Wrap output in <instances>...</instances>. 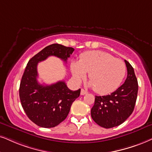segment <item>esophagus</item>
Wrapping results in <instances>:
<instances>
[{
	"instance_id": "34e87169",
	"label": "esophagus",
	"mask_w": 152,
	"mask_h": 152,
	"mask_svg": "<svg viewBox=\"0 0 152 152\" xmlns=\"http://www.w3.org/2000/svg\"><path fill=\"white\" fill-rule=\"evenodd\" d=\"M87 93H88V92L86 91V90L84 89H81V90H80V95H86Z\"/></svg>"
}]
</instances>
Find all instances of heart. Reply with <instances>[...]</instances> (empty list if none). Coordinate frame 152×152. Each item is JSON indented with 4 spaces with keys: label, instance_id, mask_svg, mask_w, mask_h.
<instances>
[{
    "label": "heart",
    "instance_id": "obj_1",
    "mask_svg": "<svg viewBox=\"0 0 152 152\" xmlns=\"http://www.w3.org/2000/svg\"><path fill=\"white\" fill-rule=\"evenodd\" d=\"M71 71L76 80H80L89 72V85L97 93L114 91L125 77L126 66L121 59L114 58L106 52L94 50L80 55L78 61L71 64Z\"/></svg>",
    "mask_w": 152,
    "mask_h": 152
}]
</instances>
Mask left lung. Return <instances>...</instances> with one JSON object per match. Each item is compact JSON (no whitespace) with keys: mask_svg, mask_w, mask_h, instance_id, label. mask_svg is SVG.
Segmentation results:
<instances>
[{"mask_svg":"<svg viewBox=\"0 0 152 152\" xmlns=\"http://www.w3.org/2000/svg\"><path fill=\"white\" fill-rule=\"evenodd\" d=\"M128 76L125 83L114 93L104 96H95L91 109L92 118L97 125L111 128L123 124L135 108L138 83L133 67L125 60Z\"/></svg>","mask_w":152,"mask_h":152,"instance_id":"left-lung-1","label":"left lung"}]
</instances>
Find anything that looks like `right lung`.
Wrapping results in <instances>:
<instances>
[{
  "label": "right lung",
  "mask_w": 152,
  "mask_h": 152,
  "mask_svg": "<svg viewBox=\"0 0 152 152\" xmlns=\"http://www.w3.org/2000/svg\"><path fill=\"white\" fill-rule=\"evenodd\" d=\"M74 51L73 48L60 44L50 45L28 61L20 86L22 106L28 118L42 128H53L62 122L69 113L71 106L79 97L80 89L71 90L64 81L52 85L38 82V63L50 56H55L66 62Z\"/></svg>",
  "instance_id": "right-lung-1"
}]
</instances>
